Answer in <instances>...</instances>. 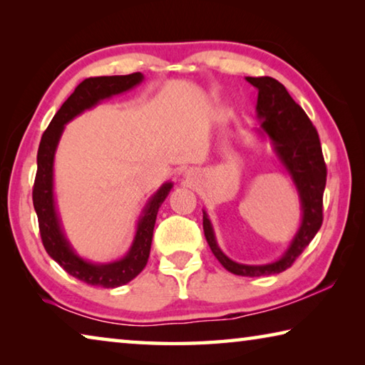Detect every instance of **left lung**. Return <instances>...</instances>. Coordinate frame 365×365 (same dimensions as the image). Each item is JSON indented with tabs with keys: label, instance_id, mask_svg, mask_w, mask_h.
Returning <instances> with one entry per match:
<instances>
[{
	"label": "left lung",
	"instance_id": "obj_1",
	"mask_svg": "<svg viewBox=\"0 0 365 365\" xmlns=\"http://www.w3.org/2000/svg\"><path fill=\"white\" fill-rule=\"evenodd\" d=\"M257 88L259 133L267 135L283 168L288 170L299 193L302 220L292 245L279 261L264 265L238 264L227 257L215 242L214 230L207 214L202 212V228L209 248L217 261L235 275L264 277L274 275L292 267L306 246L316 237L322 225L324 190L327 182V165L320 146L319 133L307 114L287 91L279 80L272 77H246Z\"/></svg>",
	"mask_w": 365,
	"mask_h": 365
}]
</instances>
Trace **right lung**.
I'll list each match as a JSON object with an SVG mask.
<instances>
[{"label":"right lung","mask_w":365,"mask_h":365,"mask_svg":"<svg viewBox=\"0 0 365 365\" xmlns=\"http://www.w3.org/2000/svg\"><path fill=\"white\" fill-rule=\"evenodd\" d=\"M143 80V73L135 72L128 76H110V77H90L80 83L73 93L67 98L63 106L54 114L48 128L43 133L38 154H36V177L34 183V207L38 217V227L43 246L49 256L63 267L67 274L76 277L80 282L93 287L115 288L122 287L133 280L145 269L150 257L153 230L156 224V215L163 205L172 183L168 182L160 187L154 196L148 201L143 212L138 219L137 233L133 243L125 256L115 262L95 264L78 257L71 248L69 242L64 237L61 220L56 212L53 193V163L54 153L63 135L64 125L73 117L83 113L85 109L93 108L104 98L119 95L137 86Z\"/></svg>","instance_id":"right-lung-1"}]
</instances>
